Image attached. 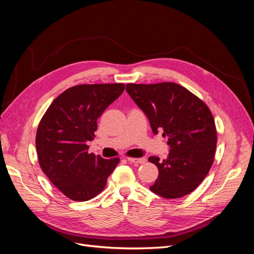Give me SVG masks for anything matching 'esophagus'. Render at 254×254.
<instances>
[{
  "mask_svg": "<svg viewBox=\"0 0 254 254\" xmlns=\"http://www.w3.org/2000/svg\"><path fill=\"white\" fill-rule=\"evenodd\" d=\"M127 160H128V162L134 163V164H143L146 161L145 158H127Z\"/></svg>",
  "mask_w": 254,
  "mask_h": 254,
  "instance_id": "1",
  "label": "esophagus"
}]
</instances>
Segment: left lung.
I'll list each match as a JSON object with an SVG mask.
<instances>
[{
  "instance_id": "1",
  "label": "left lung",
  "mask_w": 254,
  "mask_h": 254,
  "mask_svg": "<svg viewBox=\"0 0 254 254\" xmlns=\"http://www.w3.org/2000/svg\"><path fill=\"white\" fill-rule=\"evenodd\" d=\"M126 91L147 115L152 132L162 130L171 146L162 162L159 157L148 159L159 170L150 190L167 199L191 193L214 162L217 134L209 107L175 82L127 83Z\"/></svg>"
}]
</instances>
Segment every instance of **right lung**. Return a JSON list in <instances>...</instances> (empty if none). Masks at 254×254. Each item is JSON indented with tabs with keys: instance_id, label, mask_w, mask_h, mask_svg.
<instances>
[{
	"instance_id": "obj_1",
	"label": "right lung",
	"mask_w": 254,
	"mask_h": 254,
	"mask_svg": "<svg viewBox=\"0 0 254 254\" xmlns=\"http://www.w3.org/2000/svg\"><path fill=\"white\" fill-rule=\"evenodd\" d=\"M125 89L124 83L79 84L54 99L36 134L38 161L61 193L74 201H87L106 187L120 162L89 153L97 119Z\"/></svg>"
}]
</instances>
